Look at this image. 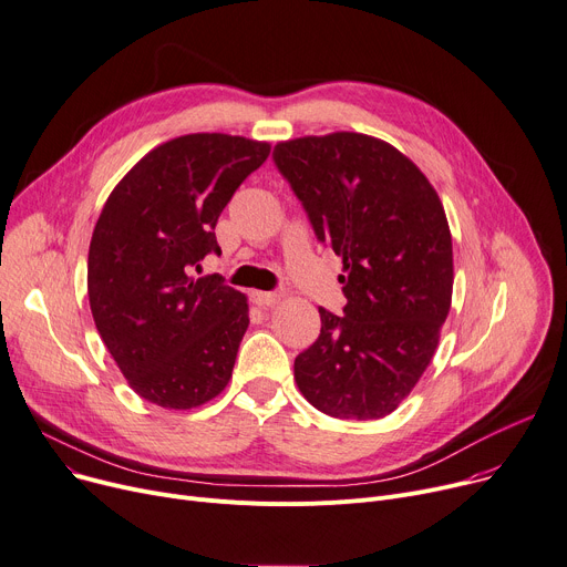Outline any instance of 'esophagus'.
<instances>
[{
    "label": "esophagus",
    "mask_w": 567,
    "mask_h": 567,
    "mask_svg": "<svg viewBox=\"0 0 567 567\" xmlns=\"http://www.w3.org/2000/svg\"><path fill=\"white\" fill-rule=\"evenodd\" d=\"M250 300H252L257 308H274L278 300H280V296L271 293V291H252Z\"/></svg>",
    "instance_id": "obj_1"
}]
</instances>
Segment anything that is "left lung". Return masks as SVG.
<instances>
[{"label": "left lung", "instance_id": "obj_1", "mask_svg": "<svg viewBox=\"0 0 567 567\" xmlns=\"http://www.w3.org/2000/svg\"><path fill=\"white\" fill-rule=\"evenodd\" d=\"M274 162L319 241L344 261V317L323 308L296 385L337 420H381L426 371L451 308L454 250L426 175L381 138L334 132L282 141Z\"/></svg>", "mask_w": 567, "mask_h": 567}]
</instances>
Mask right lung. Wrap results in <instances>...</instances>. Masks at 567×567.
<instances>
[{
  "label": "right lung",
  "mask_w": 567,
  "mask_h": 567,
  "mask_svg": "<svg viewBox=\"0 0 567 567\" xmlns=\"http://www.w3.org/2000/svg\"><path fill=\"white\" fill-rule=\"evenodd\" d=\"M271 145L186 134L157 145L116 184L89 248L95 328L130 388L188 410L228 385L248 300L220 276L192 278L216 244V220Z\"/></svg>",
  "instance_id": "1"
}]
</instances>
